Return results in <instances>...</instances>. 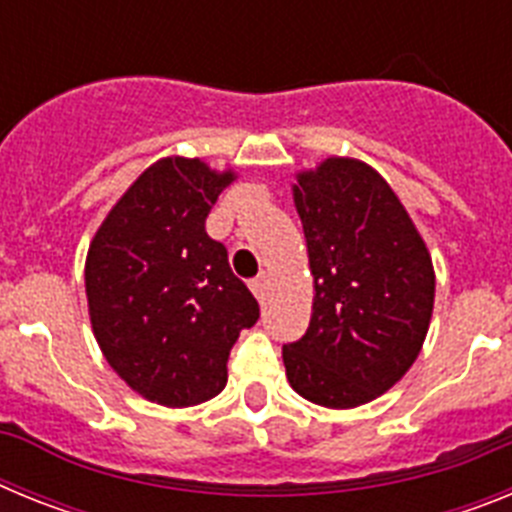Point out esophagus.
<instances>
[{
  "instance_id": "esophagus-1",
  "label": "esophagus",
  "mask_w": 512,
  "mask_h": 512,
  "mask_svg": "<svg viewBox=\"0 0 512 512\" xmlns=\"http://www.w3.org/2000/svg\"><path fill=\"white\" fill-rule=\"evenodd\" d=\"M269 282H271L269 274H261L259 279H253V282H251L253 295L259 297V300H264V297H266V289H269Z\"/></svg>"
}]
</instances>
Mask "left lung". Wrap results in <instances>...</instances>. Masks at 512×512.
I'll return each instance as SVG.
<instances>
[{
    "instance_id": "obj_1",
    "label": "left lung",
    "mask_w": 512,
    "mask_h": 512,
    "mask_svg": "<svg viewBox=\"0 0 512 512\" xmlns=\"http://www.w3.org/2000/svg\"><path fill=\"white\" fill-rule=\"evenodd\" d=\"M310 259V328L282 348L292 390L346 410L395 387L423 348L436 271L423 235L384 176L330 156L292 184Z\"/></svg>"
}]
</instances>
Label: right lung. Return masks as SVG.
I'll use <instances>...</instances> for the list:
<instances>
[{
  "label": "right lung",
  "mask_w": 512,
  "mask_h": 512,
  "mask_svg": "<svg viewBox=\"0 0 512 512\" xmlns=\"http://www.w3.org/2000/svg\"><path fill=\"white\" fill-rule=\"evenodd\" d=\"M235 171L166 156L112 205L84 264L89 320L104 359L146 400L189 408L220 395L228 356L259 302L205 220Z\"/></svg>",
  "instance_id": "add662e5"
}]
</instances>
